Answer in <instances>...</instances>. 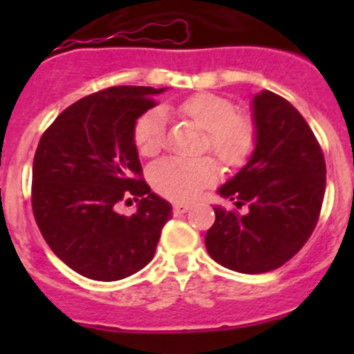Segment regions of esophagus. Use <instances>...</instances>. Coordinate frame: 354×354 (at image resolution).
<instances>
[{"instance_id": "obj_1", "label": "esophagus", "mask_w": 354, "mask_h": 354, "mask_svg": "<svg viewBox=\"0 0 354 354\" xmlns=\"http://www.w3.org/2000/svg\"><path fill=\"white\" fill-rule=\"evenodd\" d=\"M189 204H183V202H177V204H174V212L175 214H184V212L189 211Z\"/></svg>"}]
</instances>
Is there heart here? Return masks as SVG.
Masks as SVG:
<instances>
[{
	"mask_svg": "<svg viewBox=\"0 0 354 354\" xmlns=\"http://www.w3.org/2000/svg\"><path fill=\"white\" fill-rule=\"evenodd\" d=\"M175 111L192 118L207 131L209 147L230 167H239L255 149V126L245 115L236 113L232 102L216 93H195L175 108L147 111L134 126V145L142 156H154L165 142V115ZM220 175L212 158H167L150 168V180L156 192L167 198L187 202L200 195L204 187L216 183Z\"/></svg>",
	"mask_w": 354,
	"mask_h": 354,
	"instance_id": "obj_1",
	"label": "heart"
}]
</instances>
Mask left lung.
Here are the masks:
<instances>
[{
	"label": "left lung",
	"mask_w": 354,
	"mask_h": 354,
	"mask_svg": "<svg viewBox=\"0 0 354 354\" xmlns=\"http://www.w3.org/2000/svg\"><path fill=\"white\" fill-rule=\"evenodd\" d=\"M255 149L232 179L218 187L243 212L214 205L205 248L237 273L273 271L314 232L326 187L323 150L305 118L270 90L253 97Z\"/></svg>",
	"instance_id": "obj_1"
}]
</instances>
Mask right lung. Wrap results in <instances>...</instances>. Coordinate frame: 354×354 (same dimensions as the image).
Returning a JSON list of instances; mask_svg holds the SVG:
<instances>
[{
	"mask_svg": "<svg viewBox=\"0 0 354 354\" xmlns=\"http://www.w3.org/2000/svg\"><path fill=\"white\" fill-rule=\"evenodd\" d=\"M167 88L111 86L64 109L33 159L31 205L49 248L76 273L115 282L145 268L171 204L142 180L134 126ZM140 198L134 215L120 199Z\"/></svg>",
	"mask_w": 354,
	"mask_h": 354,
	"instance_id": "add662e5",
	"label": "right lung"
}]
</instances>
